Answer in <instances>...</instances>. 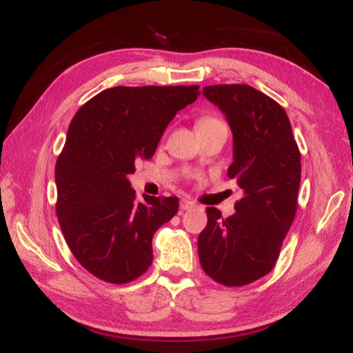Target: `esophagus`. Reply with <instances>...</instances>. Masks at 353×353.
<instances>
[{"instance_id": "obj_1", "label": "esophagus", "mask_w": 353, "mask_h": 353, "mask_svg": "<svg viewBox=\"0 0 353 353\" xmlns=\"http://www.w3.org/2000/svg\"><path fill=\"white\" fill-rule=\"evenodd\" d=\"M195 207H196V204L191 200H186V198H183V200L180 201V209L182 210H192V209H195Z\"/></svg>"}]
</instances>
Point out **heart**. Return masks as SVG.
Segmentation results:
<instances>
[{"instance_id": "b5f03b06", "label": "heart", "mask_w": 353, "mask_h": 353, "mask_svg": "<svg viewBox=\"0 0 353 353\" xmlns=\"http://www.w3.org/2000/svg\"><path fill=\"white\" fill-rule=\"evenodd\" d=\"M219 123H223V122L219 119V117H214V116H203V117H200V119L196 121V131L204 130V128H210V126L219 125Z\"/></svg>"}]
</instances>
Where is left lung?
<instances>
[{
  "mask_svg": "<svg viewBox=\"0 0 353 353\" xmlns=\"http://www.w3.org/2000/svg\"><path fill=\"white\" fill-rule=\"evenodd\" d=\"M205 98L225 113L234 135L228 177L243 198L223 219L207 207V225L198 237L204 273L223 286L239 288L268 274L298 207L301 155L291 122L273 98L249 85H213Z\"/></svg>",
  "mask_w": 353,
  "mask_h": 353,
  "instance_id": "left-lung-1",
  "label": "left lung"
}]
</instances>
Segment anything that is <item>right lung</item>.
<instances>
[{
    "instance_id": "add662e5",
    "label": "right lung",
    "mask_w": 353,
    "mask_h": 353,
    "mask_svg": "<svg viewBox=\"0 0 353 353\" xmlns=\"http://www.w3.org/2000/svg\"><path fill=\"white\" fill-rule=\"evenodd\" d=\"M200 86H116L90 98L71 121L59 153L57 216L77 263L107 283L123 285L152 264V239L179 210L177 196L139 203L128 176L150 159L179 110Z\"/></svg>"
}]
</instances>
